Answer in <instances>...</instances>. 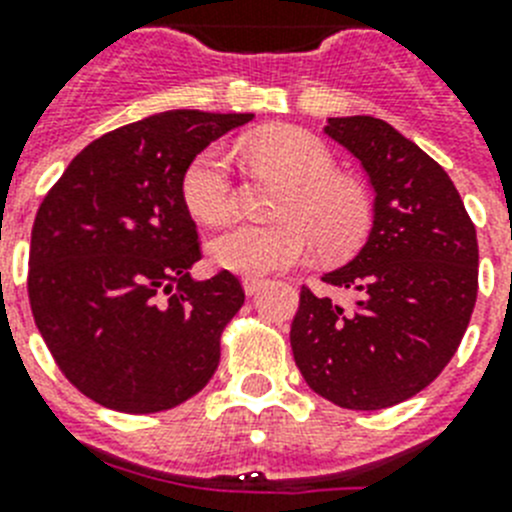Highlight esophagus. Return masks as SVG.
Instances as JSON below:
<instances>
[{
    "instance_id": "obj_1",
    "label": "esophagus",
    "mask_w": 512,
    "mask_h": 512,
    "mask_svg": "<svg viewBox=\"0 0 512 512\" xmlns=\"http://www.w3.org/2000/svg\"><path fill=\"white\" fill-rule=\"evenodd\" d=\"M264 284H266V279H261V277H246V279H243V289H246L248 297L256 295V292H259Z\"/></svg>"
}]
</instances>
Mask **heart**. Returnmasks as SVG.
Here are the masks:
<instances>
[{"label":"heart","mask_w":512,"mask_h":512,"mask_svg":"<svg viewBox=\"0 0 512 512\" xmlns=\"http://www.w3.org/2000/svg\"><path fill=\"white\" fill-rule=\"evenodd\" d=\"M256 164L292 184L282 225H235L210 243L212 264L241 277H264L310 259L315 235L328 256L361 243L372 223L369 197L359 184L341 179L336 158L323 140L297 128H274L246 140ZM182 197L192 217L220 225L233 215L230 158L210 146L192 158L182 176Z\"/></svg>","instance_id":"b5f03b06"}]
</instances>
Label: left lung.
I'll use <instances>...</instances> for the list:
<instances>
[{"instance_id": "left-lung-1", "label": "left lung", "mask_w": 512, "mask_h": 512, "mask_svg": "<svg viewBox=\"0 0 512 512\" xmlns=\"http://www.w3.org/2000/svg\"><path fill=\"white\" fill-rule=\"evenodd\" d=\"M325 135L359 158L374 223L354 259L323 274L351 300L302 287L292 354L310 390L338 408H392L459 348L477 302V230L449 174L390 122L328 117Z\"/></svg>"}]
</instances>
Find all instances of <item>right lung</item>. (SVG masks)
<instances>
[{"label":"right lung","mask_w":512,"mask_h":512,"mask_svg":"<svg viewBox=\"0 0 512 512\" xmlns=\"http://www.w3.org/2000/svg\"><path fill=\"white\" fill-rule=\"evenodd\" d=\"M253 115L169 110L89 143L45 194L27 292L45 346L76 390L120 413L176 408L210 382L241 282L192 277L200 235L182 176Z\"/></svg>","instance_id":"add662e5"}]
</instances>
